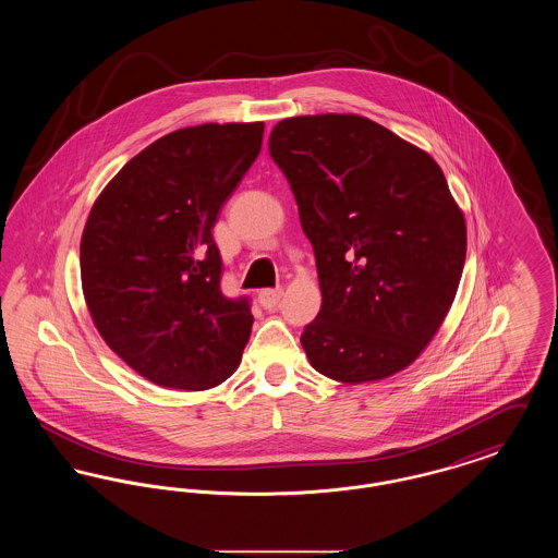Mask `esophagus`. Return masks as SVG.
Returning <instances> with one entry per match:
<instances>
[{"label":"esophagus","instance_id":"obj_1","mask_svg":"<svg viewBox=\"0 0 558 558\" xmlns=\"http://www.w3.org/2000/svg\"><path fill=\"white\" fill-rule=\"evenodd\" d=\"M282 294H284L282 289H264V291L259 292V303H262V307L271 310V307L278 305V301L282 299Z\"/></svg>","mask_w":558,"mask_h":558}]
</instances>
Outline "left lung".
Returning <instances> with one entry per match:
<instances>
[{
	"instance_id": "obj_1",
	"label": "left lung",
	"mask_w": 558,
	"mask_h": 558,
	"mask_svg": "<svg viewBox=\"0 0 558 558\" xmlns=\"http://www.w3.org/2000/svg\"><path fill=\"white\" fill-rule=\"evenodd\" d=\"M267 146L318 266L322 307L301 335L310 364L349 385L403 371L448 316L466 257L444 171L357 114L284 119Z\"/></svg>"
}]
</instances>
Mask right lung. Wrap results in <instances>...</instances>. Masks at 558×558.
I'll list each match as a JSON object with an SVG mask.
<instances>
[{"mask_svg": "<svg viewBox=\"0 0 558 558\" xmlns=\"http://www.w3.org/2000/svg\"><path fill=\"white\" fill-rule=\"evenodd\" d=\"M262 140L264 123L167 133L112 178L87 217V310L107 345L155 385L203 391L240 364L251 301L221 292L211 228Z\"/></svg>", "mask_w": 558, "mask_h": 558, "instance_id": "1", "label": "right lung"}]
</instances>
